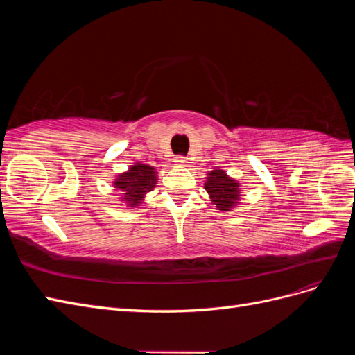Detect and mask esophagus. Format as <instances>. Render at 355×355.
Wrapping results in <instances>:
<instances>
[{
	"mask_svg": "<svg viewBox=\"0 0 355 355\" xmlns=\"http://www.w3.org/2000/svg\"><path fill=\"white\" fill-rule=\"evenodd\" d=\"M175 163H176V166H185L188 161H187V157H184V155H178L176 157V159H175Z\"/></svg>",
	"mask_w": 355,
	"mask_h": 355,
	"instance_id": "esophagus-1",
	"label": "esophagus"
}]
</instances>
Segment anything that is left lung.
<instances>
[{
  "instance_id": "obj_1",
  "label": "left lung",
  "mask_w": 355,
  "mask_h": 355,
  "mask_svg": "<svg viewBox=\"0 0 355 355\" xmlns=\"http://www.w3.org/2000/svg\"><path fill=\"white\" fill-rule=\"evenodd\" d=\"M240 184L235 179L230 178L223 170H211L207 175V180L204 188L209 192V196L216 204L218 210L228 211L235 204L240 201Z\"/></svg>"
}]
</instances>
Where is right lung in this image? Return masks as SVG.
<instances>
[{
    "label": "right lung",
    "instance_id": "obj_1",
    "mask_svg": "<svg viewBox=\"0 0 355 355\" xmlns=\"http://www.w3.org/2000/svg\"><path fill=\"white\" fill-rule=\"evenodd\" d=\"M157 180V171L153 166L137 163L118 176L114 185L121 191V201L127 207H137L146 192L154 189Z\"/></svg>",
    "mask_w": 355,
    "mask_h": 355
}]
</instances>
